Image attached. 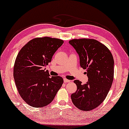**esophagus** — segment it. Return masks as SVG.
I'll return each instance as SVG.
<instances>
[{"label": "esophagus", "mask_w": 129, "mask_h": 129, "mask_svg": "<svg viewBox=\"0 0 129 129\" xmlns=\"http://www.w3.org/2000/svg\"><path fill=\"white\" fill-rule=\"evenodd\" d=\"M70 81L69 80H68V79H65V78H64V82L65 83H69V82H70Z\"/></svg>", "instance_id": "34e87169"}]
</instances>
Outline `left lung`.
<instances>
[{"instance_id":"obj_1","label":"left lung","mask_w":129,"mask_h":129,"mask_svg":"<svg viewBox=\"0 0 129 129\" xmlns=\"http://www.w3.org/2000/svg\"><path fill=\"white\" fill-rule=\"evenodd\" d=\"M80 57V67L86 69L88 82L82 85L74 81L77 90L71 95L72 102L79 110L89 111L105 99L114 79V58L110 51L99 41L82 38L69 40Z\"/></svg>"}]
</instances>
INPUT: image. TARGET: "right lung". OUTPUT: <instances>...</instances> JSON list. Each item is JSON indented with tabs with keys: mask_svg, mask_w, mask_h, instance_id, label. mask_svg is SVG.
I'll return each mask as SVG.
<instances>
[{
	"mask_svg": "<svg viewBox=\"0 0 129 129\" xmlns=\"http://www.w3.org/2000/svg\"><path fill=\"white\" fill-rule=\"evenodd\" d=\"M64 41L48 37L35 38L19 51L13 69V76L19 94L34 108L49 105L63 84L59 76L50 77L44 69L51 62L54 54Z\"/></svg>",
	"mask_w": 129,
	"mask_h": 129,
	"instance_id": "obj_1",
	"label": "right lung"
}]
</instances>
